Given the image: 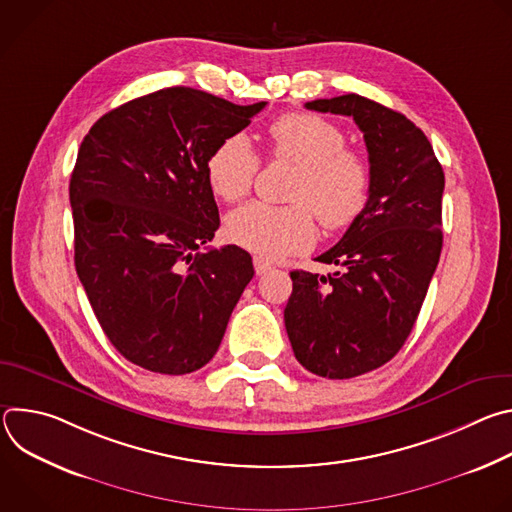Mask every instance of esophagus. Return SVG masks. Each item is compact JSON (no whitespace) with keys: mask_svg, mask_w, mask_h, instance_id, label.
<instances>
[{"mask_svg":"<svg viewBox=\"0 0 512 512\" xmlns=\"http://www.w3.org/2000/svg\"><path fill=\"white\" fill-rule=\"evenodd\" d=\"M253 265H255V273H257V275H263V273H267V271L271 269V263H267V261L261 259V257H253Z\"/></svg>","mask_w":512,"mask_h":512,"instance_id":"obj_1","label":"esophagus"}]
</instances>
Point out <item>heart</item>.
<instances>
[{"mask_svg":"<svg viewBox=\"0 0 512 512\" xmlns=\"http://www.w3.org/2000/svg\"><path fill=\"white\" fill-rule=\"evenodd\" d=\"M271 158L298 166L289 186V206L249 202L227 218V233L239 247L281 259L314 243L318 223L326 231L352 225L369 202L371 168L360 154L346 150L344 131L316 113H287L269 125ZM259 158L241 133L225 137L208 154L206 182L216 198L237 202L251 192Z\"/></svg>","mask_w":512,"mask_h":512,"instance_id":"heart-1","label":"heart"}]
</instances>
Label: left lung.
Here are the masks:
<instances>
[{"label": "left lung", "instance_id": "left-lung-1", "mask_svg": "<svg viewBox=\"0 0 512 512\" xmlns=\"http://www.w3.org/2000/svg\"><path fill=\"white\" fill-rule=\"evenodd\" d=\"M306 109L354 119L373 180L360 216L318 257L338 271L289 273L283 320L302 367L352 379L383 367L413 330L442 253L446 180L429 139L405 115L354 93Z\"/></svg>", "mask_w": 512, "mask_h": 512}]
</instances>
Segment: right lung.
I'll list each match as a JSON object with an SVG mask.
<instances>
[{
    "label": "right lung",
    "instance_id": "add662e5",
    "mask_svg": "<svg viewBox=\"0 0 512 512\" xmlns=\"http://www.w3.org/2000/svg\"><path fill=\"white\" fill-rule=\"evenodd\" d=\"M265 105L160 89L105 113L81 143L75 267L109 342L145 371L202 369L253 279L241 247L202 249L221 225L204 164Z\"/></svg>",
    "mask_w": 512,
    "mask_h": 512
}]
</instances>
